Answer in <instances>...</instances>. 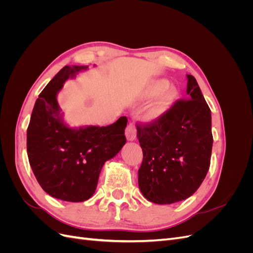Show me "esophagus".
Here are the masks:
<instances>
[{
  "label": "esophagus",
  "mask_w": 253,
  "mask_h": 253,
  "mask_svg": "<svg viewBox=\"0 0 253 253\" xmlns=\"http://www.w3.org/2000/svg\"><path fill=\"white\" fill-rule=\"evenodd\" d=\"M126 137L128 141H133L136 139V126L132 122H129L126 128Z\"/></svg>",
  "instance_id": "1"
}]
</instances>
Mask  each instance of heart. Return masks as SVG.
<instances>
[{
	"label": "heart",
	"instance_id": "1",
	"mask_svg": "<svg viewBox=\"0 0 253 253\" xmlns=\"http://www.w3.org/2000/svg\"><path fill=\"white\" fill-rule=\"evenodd\" d=\"M154 97V101H152L141 114V118L144 121H156L169 112L178 100L179 90L170 85V81L168 79L157 78L150 81L142 91L144 100H150Z\"/></svg>",
	"mask_w": 253,
	"mask_h": 253
}]
</instances>
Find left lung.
<instances>
[{
  "label": "left lung",
  "mask_w": 253,
  "mask_h": 253,
  "mask_svg": "<svg viewBox=\"0 0 253 253\" xmlns=\"http://www.w3.org/2000/svg\"><path fill=\"white\" fill-rule=\"evenodd\" d=\"M188 100L176 102L162 118L137 125L143 153L138 185L149 202L174 204L193 195L210 167L211 111L196 79L187 75Z\"/></svg>",
  "instance_id": "obj_1"
}]
</instances>
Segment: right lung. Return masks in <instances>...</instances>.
<instances>
[{
  "label": "right lung",
  "mask_w": 253,
  "mask_h": 253,
  "mask_svg": "<svg viewBox=\"0 0 253 253\" xmlns=\"http://www.w3.org/2000/svg\"><path fill=\"white\" fill-rule=\"evenodd\" d=\"M87 65H65L36 100L27 128L29 165L42 189L61 201L79 203L95 193L105 162L126 144V117L106 126L71 127L57 96L68 79Z\"/></svg>",
  "instance_id": "obj_1"
}]
</instances>
